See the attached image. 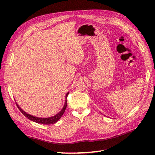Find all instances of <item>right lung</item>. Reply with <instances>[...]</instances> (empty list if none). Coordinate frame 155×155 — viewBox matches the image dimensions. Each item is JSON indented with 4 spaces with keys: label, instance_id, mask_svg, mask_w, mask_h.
I'll return each instance as SVG.
<instances>
[{
    "label": "right lung",
    "instance_id": "obj_1",
    "mask_svg": "<svg viewBox=\"0 0 155 155\" xmlns=\"http://www.w3.org/2000/svg\"><path fill=\"white\" fill-rule=\"evenodd\" d=\"M69 94V93H67V94H66V97H65V103L63 108H62V110L59 112L58 113H57L56 115L53 117H48V118H39V117H35V116H32V115L29 114L28 113H26L22 109H21V108L20 107L18 104H16V106L18 108V109L20 110V111L21 112V113L25 115V116L27 117V118H28L29 120H31L33 122H35V123H37L39 124H54L55 123H57V122L60 119L61 117L62 116V114H64V111L66 108H67V96L68 94Z\"/></svg>",
    "mask_w": 155,
    "mask_h": 155
}]
</instances>
